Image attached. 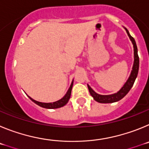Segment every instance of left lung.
<instances>
[{"instance_id":"8db88e82","label":"left lung","mask_w":149,"mask_h":149,"mask_svg":"<svg viewBox=\"0 0 149 149\" xmlns=\"http://www.w3.org/2000/svg\"><path fill=\"white\" fill-rule=\"evenodd\" d=\"M124 28L125 29L126 32H127V35H128L129 38H130L131 42H132L133 45H134V65H133L132 71H131V74H130V76H129L128 79L127 80L125 84H124L123 86L120 89V90L118 91L116 93H114V94L106 95H99L98 94V93H96L95 92V91L93 90L90 86H89V85H88L87 84L88 89H89L90 95L93 96L95 101H96L97 102H99V103H103V104L113 103V102L119 101V100L123 98L124 97H125L127 93H128L130 89H131V87H132L133 85H134V81H135L136 77H137L138 71H139V56H138V54H137V47H136V42H135L134 38L130 35L128 30H127L125 27H124Z\"/></svg>"}]
</instances>
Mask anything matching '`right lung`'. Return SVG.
<instances>
[{
	"instance_id": "1",
	"label": "right lung",
	"mask_w": 149,
	"mask_h": 149,
	"mask_svg": "<svg viewBox=\"0 0 149 149\" xmlns=\"http://www.w3.org/2000/svg\"><path fill=\"white\" fill-rule=\"evenodd\" d=\"M73 82H74V80L72 81V84H71V86L70 87H69V89H68V91H67L66 94L63 96L61 99L58 100V101H54V102H52V103H44V102H40V101H36V100L33 99V98H30L29 95L27 96H28L29 98H30L31 101H33L34 103L36 104L37 105H39V106L42 107H43V108H46V109L60 108V107L65 106V105L68 103V100H69V98H70L71 97L72 89V86H73Z\"/></svg>"
}]
</instances>
